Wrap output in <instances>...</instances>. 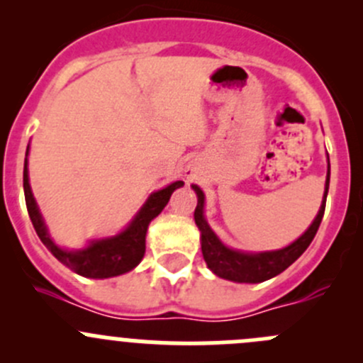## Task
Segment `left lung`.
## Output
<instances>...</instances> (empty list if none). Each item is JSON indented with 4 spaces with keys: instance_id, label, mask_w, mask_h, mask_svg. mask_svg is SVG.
Listing matches in <instances>:
<instances>
[{
    "instance_id": "left-lung-1",
    "label": "left lung",
    "mask_w": 363,
    "mask_h": 363,
    "mask_svg": "<svg viewBox=\"0 0 363 363\" xmlns=\"http://www.w3.org/2000/svg\"><path fill=\"white\" fill-rule=\"evenodd\" d=\"M328 184H330V163H328V175H327V186H325V196L323 203H321L320 212H318L316 219L313 225L307 228L300 239H296L294 244L279 251L270 252H240L228 250L219 242L218 237L214 235L211 228H208L207 221L203 218V193L199 186H193L199 196V203L195 208V223L202 232V255L203 259L207 262V267L216 274V276L223 277V279L235 281V283H262V281L270 279V277L277 276L283 272L284 269L291 265L303 251L309 247L313 242L314 235H316L318 228L321 225V219L325 214V203H327V193Z\"/></svg>"
}]
</instances>
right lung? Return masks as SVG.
<instances>
[{
	"mask_svg": "<svg viewBox=\"0 0 363 363\" xmlns=\"http://www.w3.org/2000/svg\"><path fill=\"white\" fill-rule=\"evenodd\" d=\"M184 184L182 181L174 182L167 186L161 191L152 193L144 207L137 214V218L131 221V225L119 235L105 240H94L89 247L82 251H65L57 247L50 240L47 233L45 225L42 221L38 207H36L35 199H33L31 188L28 181V160H24V196L26 207H28L29 219L36 230V235L40 237L47 250L52 252L63 265L72 269L73 272L80 274L84 277H93V279H104V277L119 276V274L128 272L135 269L144 258L145 252V232L147 226L156 216L164 208V205L170 200L172 193Z\"/></svg>",
	"mask_w": 363,
	"mask_h": 363,
	"instance_id": "right-lung-1",
	"label": "right lung"
}]
</instances>
